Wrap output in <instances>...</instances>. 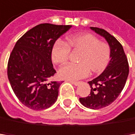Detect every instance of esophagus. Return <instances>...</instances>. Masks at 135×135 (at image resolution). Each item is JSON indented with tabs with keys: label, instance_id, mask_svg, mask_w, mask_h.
I'll return each mask as SVG.
<instances>
[{
	"label": "esophagus",
	"instance_id": "1",
	"mask_svg": "<svg viewBox=\"0 0 135 135\" xmlns=\"http://www.w3.org/2000/svg\"><path fill=\"white\" fill-rule=\"evenodd\" d=\"M70 83H71L72 84H74V85H75V86H78V85H79V84L80 83V82H78V81H72V80H70Z\"/></svg>",
	"mask_w": 135,
	"mask_h": 135
}]
</instances>
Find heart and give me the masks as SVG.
I'll use <instances>...</instances> for the list:
<instances>
[{"mask_svg": "<svg viewBox=\"0 0 135 135\" xmlns=\"http://www.w3.org/2000/svg\"><path fill=\"white\" fill-rule=\"evenodd\" d=\"M70 49L81 52L78 62L66 64L59 70V76L67 80H77L86 77L91 70L94 74L100 73L110 61L111 49L108 43L100 41L95 35L89 33L75 35L67 42L56 41L51 52L52 61L55 64H63L69 59Z\"/></svg>", "mask_w": 135, "mask_h": 135, "instance_id": "heart-1", "label": "heart"}]
</instances>
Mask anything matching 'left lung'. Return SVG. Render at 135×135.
I'll return each instance as SVG.
<instances>
[{
  "mask_svg": "<svg viewBox=\"0 0 135 135\" xmlns=\"http://www.w3.org/2000/svg\"><path fill=\"white\" fill-rule=\"evenodd\" d=\"M91 29L104 37L109 44L111 60L100 76L88 82L91 92L79 100L88 108L100 109L111 104L121 94L129 74V63L122 45L113 35L101 28L91 27Z\"/></svg>",
  "mask_w": 135,
  "mask_h": 135,
  "instance_id": "1",
  "label": "left lung"
}]
</instances>
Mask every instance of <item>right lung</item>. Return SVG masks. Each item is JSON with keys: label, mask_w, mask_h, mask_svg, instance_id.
<instances>
[{"label": "right lung", "mask_w": 135, "mask_h": 135, "mask_svg": "<svg viewBox=\"0 0 135 135\" xmlns=\"http://www.w3.org/2000/svg\"><path fill=\"white\" fill-rule=\"evenodd\" d=\"M70 27V25L41 23L15 44L8 61V79L15 95L27 108L43 110L57 99L62 82L52 81L56 70L51 52L56 40Z\"/></svg>", "instance_id": "1"}]
</instances>
